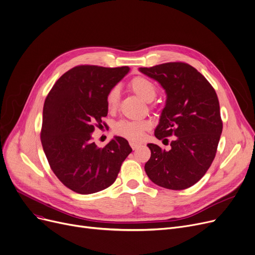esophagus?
<instances>
[{
  "label": "esophagus",
  "mask_w": 255,
  "mask_h": 255,
  "mask_svg": "<svg viewBox=\"0 0 255 255\" xmlns=\"http://www.w3.org/2000/svg\"><path fill=\"white\" fill-rule=\"evenodd\" d=\"M130 145H131V148L133 149V150H135V149H137L138 146H139V143H136V142H130Z\"/></svg>",
  "instance_id": "obj_1"
}]
</instances>
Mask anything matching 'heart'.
Listing matches in <instances>:
<instances>
[{
    "instance_id": "1",
    "label": "heart",
    "mask_w": 255,
    "mask_h": 255,
    "mask_svg": "<svg viewBox=\"0 0 255 255\" xmlns=\"http://www.w3.org/2000/svg\"><path fill=\"white\" fill-rule=\"evenodd\" d=\"M130 88L133 93L143 100L144 102H151L154 100L157 94V89L150 79L137 76L130 82ZM120 101V91L117 87L113 88L106 97L107 109L110 112H115ZM150 123L148 121H128L123 120L119 122L115 127V132L118 135L123 136L127 139L136 141L141 139L143 131L148 130Z\"/></svg>"
}]
</instances>
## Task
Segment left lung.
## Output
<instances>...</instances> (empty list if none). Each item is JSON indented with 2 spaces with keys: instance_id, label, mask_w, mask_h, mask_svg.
<instances>
[{
  "instance_id": "1",
  "label": "left lung",
  "mask_w": 255,
  "mask_h": 255,
  "mask_svg": "<svg viewBox=\"0 0 255 255\" xmlns=\"http://www.w3.org/2000/svg\"><path fill=\"white\" fill-rule=\"evenodd\" d=\"M166 94L155 136H176L165 151L148 143L151 158L144 170L156 185L171 190L189 188L202 179L215 158L222 132L217 94L192 66L165 63L138 69Z\"/></svg>"
}]
</instances>
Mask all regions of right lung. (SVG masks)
Listing matches in <instances>:
<instances>
[{
    "label": "right lung",
    "mask_w": 255,
    "mask_h": 255,
    "mask_svg": "<svg viewBox=\"0 0 255 255\" xmlns=\"http://www.w3.org/2000/svg\"><path fill=\"white\" fill-rule=\"evenodd\" d=\"M130 68L77 66L64 73L43 106L41 143L58 179L79 194L110 187L132 152L128 141L115 136L98 148L91 133L107 116L106 97Z\"/></svg>",
    "instance_id": "obj_1"
}]
</instances>
